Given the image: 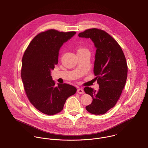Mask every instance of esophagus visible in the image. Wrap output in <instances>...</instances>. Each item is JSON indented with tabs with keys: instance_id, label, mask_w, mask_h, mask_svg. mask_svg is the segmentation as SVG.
I'll list each match as a JSON object with an SVG mask.
<instances>
[{
	"instance_id": "1",
	"label": "esophagus",
	"mask_w": 148,
	"mask_h": 148,
	"mask_svg": "<svg viewBox=\"0 0 148 148\" xmlns=\"http://www.w3.org/2000/svg\"><path fill=\"white\" fill-rule=\"evenodd\" d=\"M77 92L78 94H84V91L82 88H78L77 90Z\"/></svg>"
}]
</instances>
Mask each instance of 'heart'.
<instances>
[{
    "instance_id": "heart-1",
    "label": "heart",
    "mask_w": 148,
    "mask_h": 148,
    "mask_svg": "<svg viewBox=\"0 0 148 148\" xmlns=\"http://www.w3.org/2000/svg\"><path fill=\"white\" fill-rule=\"evenodd\" d=\"M85 49H86L82 48V47H80V48H79V49L77 50V52L81 51H82V50H85Z\"/></svg>"
}]
</instances>
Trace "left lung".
Returning <instances> with one entry per match:
<instances>
[{
    "label": "left lung",
    "instance_id": "1",
    "mask_svg": "<svg viewBox=\"0 0 148 148\" xmlns=\"http://www.w3.org/2000/svg\"><path fill=\"white\" fill-rule=\"evenodd\" d=\"M78 36L90 38L96 48L94 73L99 90L84 88L85 92L92 98L86 108L91 114L102 115L115 106L121 95L127 78V63L120 46L105 31L91 29Z\"/></svg>",
    "mask_w": 148,
    "mask_h": 148
}]
</instances>
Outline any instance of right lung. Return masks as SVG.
Wrapping results in <instances>:
<instances>
[{"label": "right lung", "instance_id": "right-lung-1", "mask_svg": "<svg viewBox=\"0 0 148 148\" xmlns=\"http://www.w3.org/2000/svg\"><path fill=\"white\" fill-rule=\"evenodd\" d=\"M50 29L38 34L32 40L23 58L21 77L26 95L33 106L42 113L52 115L63 109L67 99L77 89L67 84H57L51 71L58 64L61 47L75 34Z\"/></svg>", "mask_w": 148, "mask_h": 148}]
</instances>
